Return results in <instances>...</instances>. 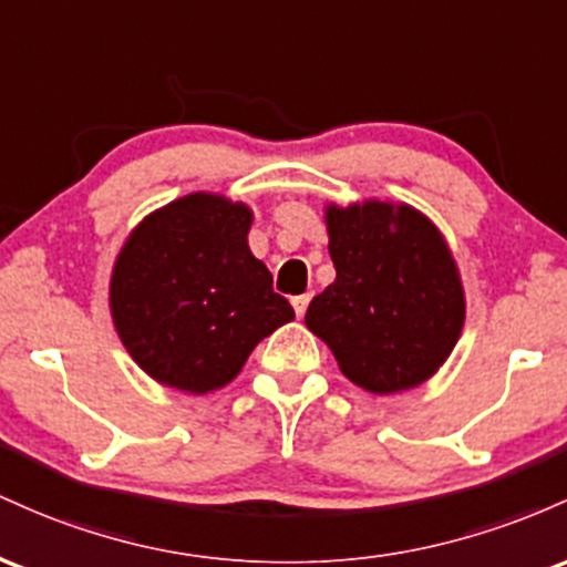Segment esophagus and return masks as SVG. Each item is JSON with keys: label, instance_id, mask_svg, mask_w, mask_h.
<instances>
[{"label": "esophagus", "instance_id": "34e87169", "mask_svg": "<svg viewBox=\"0 0 567 567\" xmlns=\"http://www.w3.org/2000/svg\"><path fill=\"white\" fill-rule=\"evenodd\" d=\"M308 302H310V295H300V297H291V308H295L297 318L305 316V310H308Z\"/></svg>", "mask_w": 567, "mask_h": 567}]
</instances>
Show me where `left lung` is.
Returning <instances> with one entry per match:
<instances>
[{"instance_id": "1", "label": "left lung", "mask_w": 567, "mask_h": 567, "mask_svg": "<svg viewBox=\"0 0 567 567\" xmlns=\"http://www.w3.org/2000/svg\"><path fill=\"white\" fill-rule=\"evenodd\" d=\"M323 221L337 278L310 302L308 329L369 393L423 385L450 359L466 321L447 238L402 200L327 203Z\"/></svg>"}]
</instances>
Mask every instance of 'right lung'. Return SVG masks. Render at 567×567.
Segmentation results:
<instances>
[{
    "label": "right lung",
    "instance_id": "1",
    "mask_svg": "<svg viewBox=\"0 0 567 567\" xmlns=\"http://www.w3.org/2000/svg\"><path fill=\"white\" fill-rule=\"evenodd\" d=\"M254 212L219 193L155 208L120 246L110 278L114 332L155 383L212 393L295 318L249 249Z\"/></svg>",
    "mask_w": 567,
    "mask_h": 567
}]
</instances>
